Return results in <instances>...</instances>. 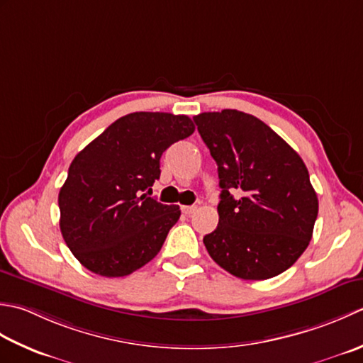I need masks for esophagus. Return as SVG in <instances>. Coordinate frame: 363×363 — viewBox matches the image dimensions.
I'll use <instances>...</instances> for the list:
<instances>
[{"label":"esophagus","instance_id":"obj_1","mask_svg":"<svg viewBox=\"0 0 363 363\" xmlns=\"http://www.w3.org/2000/svg\"><path fill=\"white\" fill-rule=\"evenodd\" d=\"M197 210V206L196 205H189V206H182V211L184 213V214H188V216H189V214H192V213H194Z\"/></svg>","mask_w":363,"mask_h":363}]
</instances>
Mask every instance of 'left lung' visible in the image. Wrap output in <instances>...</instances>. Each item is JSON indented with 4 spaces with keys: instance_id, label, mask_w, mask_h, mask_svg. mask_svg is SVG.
<instances>
[{
    "instance_id": "left-lung-1",
    "label": "left lung",
    "mask_w": 363,
    "mask_h": 363,
    "mask_svg": "<svg viewBox=\"0 0 363 363\" xmlns=\"http://www.w3.org/2000/svg\"><path fill=\"white\" fill-rule=\"evenodd\" d=\"M218 164L216 230L203 236L210 257L244 280L286 271L307 249L318 197L304 161L276 131L236 109L194 116Z\"/></svg>"
}]
</instances>
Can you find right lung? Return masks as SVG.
Listing matches in <instances>:
<instances>
[{
    "instance_id": "1",
    "label": "right lung",
    "mask_w": 363,
    "mask_h": 363,
    "mask_svg": "<svg viewBox=\"0 0 363 363\" xmlns=\"http://www.w3.org/2000/svg\"><path fill=\"white\" fill-rule=\"evenodd\" d=\"M192 133L188 116L131 113L73 158L57 197L59 227L84 268L123 277L157 257L182 211L147 191L160 179L162 152Z\"/></svg>"
}]
</instances>
